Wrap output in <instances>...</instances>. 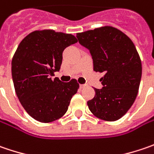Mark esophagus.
I'll use <instances>...</instances> for the list:
<instances>
[{
	"label": "esophagus",
	"instance_id": "obj_1",
	"mask_svg": "<svg viewBox=\"0 0 154 154\" xmlns=\"http://www.w3.org/2000/svg\"><path fill=\"white\" fill-rule=\"evenodd\" d=\"M84 87H86V84H80V88L81 89H84Z\"/></svg>",
	"mask_w": 154,
	"mask_h": 154
}]
</instances>
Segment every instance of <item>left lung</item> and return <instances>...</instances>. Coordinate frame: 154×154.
Returning <instances> with one entry per match:
<instances>
[{
	"label": "left lung",
	"instance_id": "obj_1",
	"mask_svg": "<svg viewBox=\"0 0 154 154\" xmlns=\"http://www.w3.org/2000/svg\"><path fill=\"white\" fill-rule=\"evenodd\" d=\"M78 42L90 51L94 70L104 72L102 89L87 102L96 116L109 122L122 118L137 97L142 67L129 38L113 26H103L77 34Z\"/></svg>",
	"mask_w": 154,
	"mask_h": 154
}]
</instances>
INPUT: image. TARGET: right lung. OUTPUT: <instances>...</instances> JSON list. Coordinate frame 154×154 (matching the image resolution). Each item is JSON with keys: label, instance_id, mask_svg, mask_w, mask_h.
Here are the masks:
<instances>
[{"label": "right lung", "instance_id": "right-lung-1", "mask_svg": "<svg viewBox=\"0 0 154 154\" xmlns=\"http://www.w3.org/2000/svg\"><path fill=\"white\" fill-rule=\"evenodd\" d=\"M77 42L71 34L34 31L24 38L14 55L12 77L17 97L28 115L40 122L63 116L77 92L76 79L64 83L51 77L60 70L64 49Z\"/></svg>", "mask_w": 154, "mask_h": 154}]
</instances>
